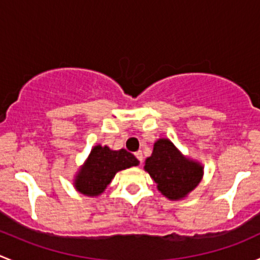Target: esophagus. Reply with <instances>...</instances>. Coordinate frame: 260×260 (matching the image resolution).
I'll return each mask as SVG.
<instances>
[{
  "mask_svg": "<svg viewBox=\"0 0 260 260\" xmlns=\"http://www.w3.org/2000/svg\"><path fill=\"white\" fill-rule=\"evenodd\" d=\"M136 157H137L138 161H140L141 164H142V161H143V154H142V152H141V151L136 152Z\"/></svg>",
  "mask_w": 260,
  "mask_h": 260,
  "instance_id": "34e87169",
  "label": "esophagus"
}]
</instances>
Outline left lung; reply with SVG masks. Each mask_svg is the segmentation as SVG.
I'll list each match as a JSON object with an SVG mask.
<instances>
[{"mask_svg":"<svg viewBox=\"0 0 260 260\" xmlns=\"http://www.w3.org/2000/svg\"><path fill=\"white\" fill-rule=\"evenodd\" d=\"M145 171L169 200H182L192 192L204 176V166L188 158L169 138L154 142L153 151L145 161Z\"/></svg>","mask_w":260,"mask_h":260,"instance_id":"1","label":"left lung"}]
</instances>
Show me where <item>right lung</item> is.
<instances>
[{"instance_id":"add662e5","label":"right lung","mask_w":260,"mask_h":260,"mask_svg":"<svg viewBox=\"0 0 260 260\" xmlns=\"http://www.w3.org/2000/svg\"><path fill=\"white\" fill-rule=\"evenodd\" d=\"M140 161L124 148L113 151L108 146L96 145L74 177V187L90 198L102 195L118 171L138 166Z\"/></svg>"}]
</instances>
